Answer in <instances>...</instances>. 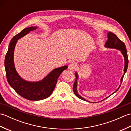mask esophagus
Returning <instances> with one entry per match:
<instances>
[{
	"instance_id": "1",
	"label": "esophagus",
	"mask_w": 131,
	"mask_h": 131,
	"mask_svg": "<svg viewBox=\"0 0 131 131\" xmlns=\"http://www.w3.org/2000/svg\"><path fill=\"white\" fill-rule=\"evenodd\" d=\"M77 65L75 62H71L70 63V65H69L68 66L69 69H70V70H74L75 69L77 68Z\"/></svg>"
}]
</instances>
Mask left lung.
<instances>
[{
  "mask_svg": "<svg viewBox=\"0 0 131 131\" xmlns=\"http://www.w3.org/2000/svg\"><path fill=\"white\" fill-rule=\"evenodd\" d=\"M105 46L106 47H107V48H114V49H118V50H119V51H121L122 54L123 55L124 58V75L122 76V77L121 78V82L122 83V81H123L124 74L126 73V71L127 70L128 65V58L127 51V49L126 48V46H125V44L123 42V41L121 40L117 37H116V35L115 34H113V33L112 32H108V34H107V40L106 41V42L105 44ZM75 77H76V78H75V82H74V86H73V91L74 92V94H75V96L78 97L79 99H81L82 100H84V101H88L85 99L83 98V97H82L81 96H80L78 94V92H77V79H78V75L77 73H75ZM120 87H121V85L119 87V88L117 89V90L115 92H116L119 90V88H120ZM115 92H114L113 93H114ZM111 95H112V94H111Z\"/></svg>",
  "mask_w": 131,
  "mask_h": 131,
  "instance_id": "1",
  "label": "left lung"
}]
</instances>
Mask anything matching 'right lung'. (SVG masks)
Wrapping results in <instances>:
<instances>
[{
	"instance_id": "add662e5",
	"label": "right lung",
	"mask_w": 131,
	"mask_h": 131,
	"mask_svg": "<svg viewBox=\"0 0 131 131\" xmlns=\"http://www.w3.org/2000/svg\"><path fill=\"white\" fill-rule=\"evenodd\" d=\"M38 28L30 27L24 29L16 35L9 43L4 60V66L7 81L17 93L25 99L39 101L48 97L53 91L57 79L62 72L67 69V66L54 69L44 78L37 82H27L19 77L15 68L13 61L14 50L17 40Z\"/></svg>"
}]
</instances>
